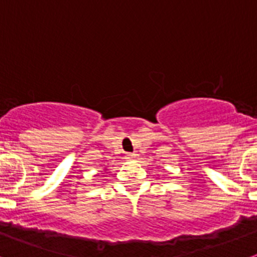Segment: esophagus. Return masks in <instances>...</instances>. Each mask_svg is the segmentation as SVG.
Returning <instances> with one entry per match:
<instances>
[{
    "label": "esophagus",
    "mask_w": 257,
    "mask_h": 257,
    "mask_svg": "<svg viewBox=\"0 0 257 257\" xmlns=\"http://www.w3.org/2000/svg\"><path fill=\"white\" fill-rule=\"evenodd\" d=\"M136 157L135 153H126V160H134Z\"/></svg>",
    "instance_id": "esophagus-1"
}]
</instances>
